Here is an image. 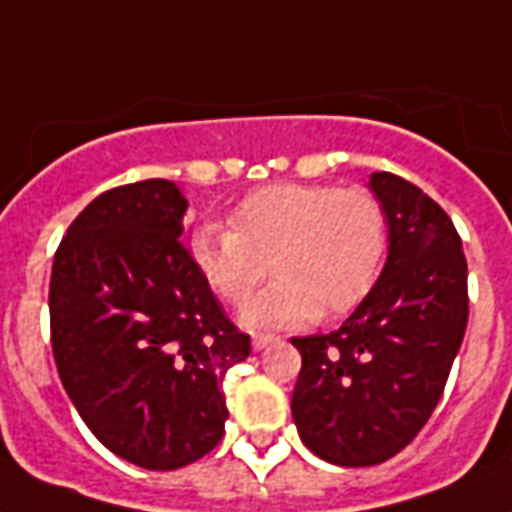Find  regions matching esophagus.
Instances as JSON below:
<instances>
[{"label": "esophagus", "mask_w": 512, "mask_h": 512, "mask_svg": "<svg viewBox=\"0 0 512 512\" xmlns=\"http://www.w3.org/2000/svg\"><path fill=\"white\" fill-rule=\"evenodd\" d=\"M269 342H275L272 334H253V350H264Z\"/></svg>", "instance_id": "1"}]
</instances>
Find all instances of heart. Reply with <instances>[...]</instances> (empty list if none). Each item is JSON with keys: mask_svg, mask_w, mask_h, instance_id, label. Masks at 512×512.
<instances>
[{"mask_svg": "<svg viewBox=\"0 0 512 512\" xmlns=\"http://www.w3.org/2000/svg\"><path fill=\"white\" fill-rule=\"evenodd\" d=\"M229 227H194L189 256L227 304L251 296L269 261L275 283L243 310L253 328L342 318L374 291L390 251V219L366 186H261L235 202Z\"/></svg>", "mask_w": 512, "mask_h": 512, "instance_id": "heart-1", "label": "heart"}]
</instances>
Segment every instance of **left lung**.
<instances>
[{"label": "left lung", "mask_w": 512, "mask_h": 512, "mask_svg": "<svg viewBox=\"0 0 512 512\" xmlns=\"http://www.w3.org/2000/svg\"><path fill=\"white\" fill-rule=\"evenodd\" d=\"M390 219L374 291L331 334L296 336L291 411L304 446L342 467L382 465L438 406L467 328V259L454 221L419 186L371 173Z\"/></svg>", "instance_id": "8db88e82"}]
</instances>
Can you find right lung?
Masks as SVG:
<instances>
[{
    "label": "right lung",
    "instance_id": "1",
    "mask_svg": "<svg viewBox=\"0 0 512 512\" xmlns=\"http://www.w3.org/2000/svg\"><path fill=\"white\" fill-rule=\"evenodd\" d=\"M184 211L165 178L114 186L71 221L50 275L63 387L95 438L146 470L219 446L224 376L251 352L181 243Z\"/></svg>",
    "mask_w": 512,
    "mask_h": 512
}]
</instances>
